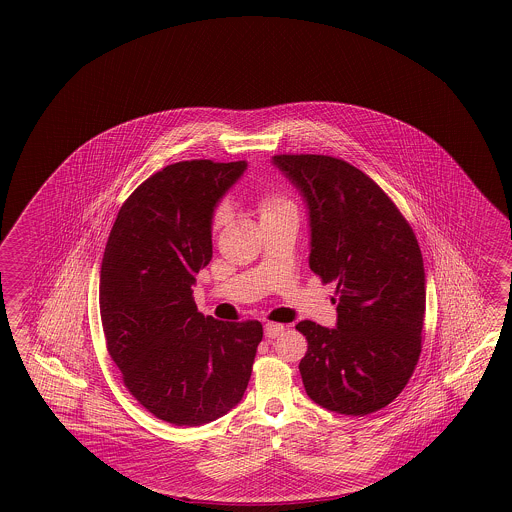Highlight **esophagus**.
<instances>
[{"label":"esophagus","instance_id":"esophagus-1","mask_svg":"<svg viewBox=\"0 0 512 512\" xmlns=\"http://www.w3.org/2000/svg\"><path fill=\"white\" fill-rule=\"evenodd\" d=\"M283 330H285V326L279 325V323H266L264 325V336L268 340H274V338H278V336L283 334Z\"/></svg>","mask_w":512,"mask_h":512}]
</instances>
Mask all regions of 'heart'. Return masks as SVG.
<instances>
[{
    "mask_svg": "<svg viewBox=\"0 0 512 512\" xmlns=\"http://www.w3.org/2000/svg\"><path fill=\"white\" fill-rule=\"evenodd\" d=\"M257 208H259L261 219L274 216V214L283 212V210H296L295 202L291 201L287 195L279 193V191H263L257 197ZM225 219H227V208L223 204H219V206L214 208L212 217H210L212 231H217L225 223Z\"/></svg>",
    "mask_w": 512,
    "mask_h": 512,
    "instance_id": "obj_1",
    "label": "heart"
}]
</instances>
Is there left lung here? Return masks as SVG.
Here are the masks:
<instances>
[{"label":"left lung","mask_w":512,"mask_h":512,"mask_svg":"<svg viewBox=\"0 0 512 512\" xmlns=\"http://www.w3.org/2000/svg\"><path fill=\"white\" fill-rule=\"evenodd\" d=\"M274 165L310 206V268L336 281L338 328L300 321L311 400L364 417L394 402L417 368L426 311L417 236L368 174L340 157L278 154Z\"/></svg>","instance_id":"8db88e82"}]
</instances>
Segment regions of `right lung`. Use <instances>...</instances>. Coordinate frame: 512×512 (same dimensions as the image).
Returning a JSON list of instances; mask_svg holds the SVG:
<instances>
[{"label": "right lung", "instance_id": "right-lung-1", "mask_svg": "<svg viewBox=\"0 0 512 512\" xmlns=\"http://www.w3.org/2000/svg\"><path fill=\"white\" fill-rule=\"evenodd\" d=\"M246 161L191 159L144 180L112 225L99 278L107 351L125 388L157 419L201 426L242 400L259 321L204 317L195 274L212 259L210 217Z\"/></svg>", "mask_w": 512, "mask_h": 512}]
</instances>
